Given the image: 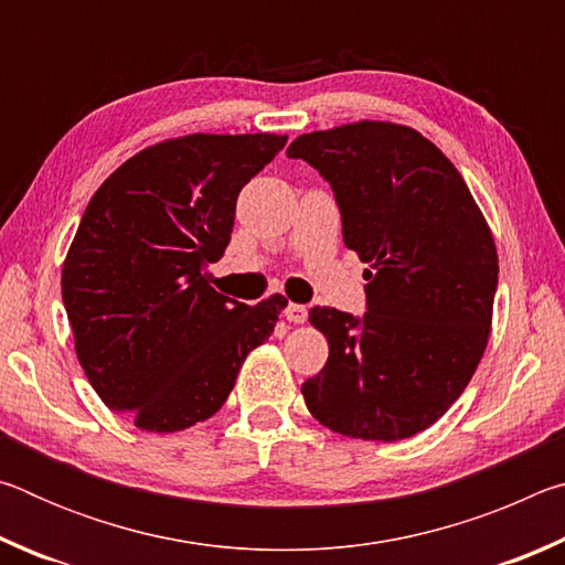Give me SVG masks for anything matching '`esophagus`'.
Returning a JSON list of instances; mask_svg holds the SVG:
<instances>
[{"mask_svg": "<svg viewBox=\"0 0 565 565\" xmlns=\"http://www.w3.org/2000/svg\"><path fill=\"white\" fill-rule=\"evenodd\" d=\"M284 317L289 319L291 323H303L306 317H309V311H306V306H301V303H289V306H286Z\"/></svg>", "mask_w": 565, "mask_h": 565, "instance_id": "esophagus-1", "label": "esophagus"}]
</instances>
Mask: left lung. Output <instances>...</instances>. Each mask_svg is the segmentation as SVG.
<instances>
[{"label":"left lung","instance_id":"1","mask_svg":"<svg viewBox=\"0 0 565 565\" xmlns=\"http://www.w3.org/2000/svg\"><path fill=\"white\" fill-rule=\"evenodd\" d=\"M329 181L343 244L371 269L366 313L313 306L329 361L303 381L311 416L363 441H401L463 394L491 333L499 254L444 151L416 129L356 121L286 149Z\"/></svg>","mask_w":565,"mask_h":565}]
</instances>
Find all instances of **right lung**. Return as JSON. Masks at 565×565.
I'll use <instances>...</instances> for the list:
<instances>
[{
  "label": "right lung",
  "mask_w": 565,
  "mask_h": 565,
  "mask_svg": "<svg viewBox=\"0 0 565 565\" xmlns=\"http://www.w3.org/2000/svg\"><path fill=\"white\" fill-rule=\"evenodd\" d=\"M279 134H189L124 161L92 196L62 266L74 349L99 398L134 426L174 434L214 416L286 299L256 306L209 286L244 184Z\"/></svg>",
  "instance_id": "obj_1"
}]
</instances>
